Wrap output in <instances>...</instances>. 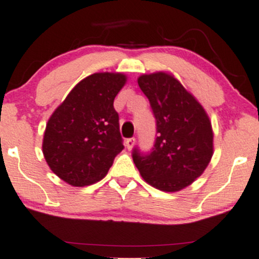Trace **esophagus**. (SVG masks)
I'll return each instance as SVG.
<instances>
[{"instance_id": "1", "label": "esophagus", "mask_w": 259, "mask_h": 259, "mask_svg": "<svg viewBox=\"0 0 259 259\" xmlns=\"http://www.w3.org/2000/svg\"><path fill=\"white\" fill-rule=\"evenodd\" d=\"M134 145H135V139L134 138H129V139H126V140H125V146H126L129 150H132V149L134 148Z\"/></svg>"}]
</instances>
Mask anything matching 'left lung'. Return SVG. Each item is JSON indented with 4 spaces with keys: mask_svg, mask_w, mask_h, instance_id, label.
Masks as SVG:
<instances>
[{
    "mask_svg": "<svg viewBox=\"0 0 259 259\" xmlns=\"http://www.w3.org/2000/svg\"><path fill=\"white\" fill-rule=\"evenodd\" d=\"M138 84L150 102L157 137L148 154L134 148V164L155 189L180 191L202 175L211 161V121L202 105L174 75L143 74Z\"/></svg>",
    "mask_w": 259,
    "mask_h": 259,
    "instance_id": "obj_1",
    "label": "left lung"
}]
</instances>
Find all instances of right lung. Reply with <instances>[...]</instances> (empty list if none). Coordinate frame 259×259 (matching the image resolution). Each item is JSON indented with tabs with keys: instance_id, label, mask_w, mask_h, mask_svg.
Masks as SVG:
<instances>
[{
	"instance_id": "obj_1",
	"label": "right lung",
	"mask_w": 259,
	"mask_h": 259,
	"mask_svg": "<svg viewBox=\"0 0 259 259\" xmlns=\"http://www.w3.org/2000/svg\"><path fill=\"white\" fill-rule=\"evenodd\" d=\"M125 83L121 73H94L80 80L51 115L43 155L67 184L83 187L100 181L124 149L113 104Z\"/></svg>"
}]
</instances>
